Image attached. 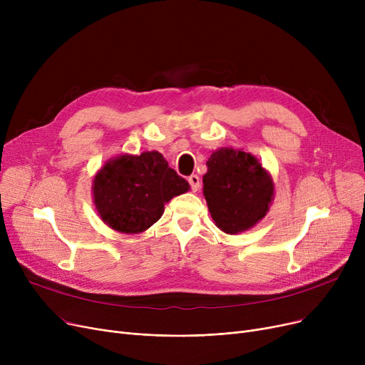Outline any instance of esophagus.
<instances>
[{
    "label": "esophagus",
    "instance_id": "esophagus-1",
    "mask_svg": "<svg viewBox=\"0 0 365 365\" xmlns=\"http://www.w3.org/2000/svg\"><path fill=\"white\" fill-rule=\"evenodd\" d=\"M187 182H189L190 189H192L194 192H197V190H198L200 186H201V180H200V178H198L197 175H190V176L187 178Z\"/></svg>",
    "mask_w": 365,
    "mask_h": 365
}]
</instances>
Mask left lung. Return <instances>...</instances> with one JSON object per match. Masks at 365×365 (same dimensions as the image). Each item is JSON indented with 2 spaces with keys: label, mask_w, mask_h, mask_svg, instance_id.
<instances>
[{
  "label": "left lung",
  "mask_w": 365,
  "mask_h": 365,
  "mask_svg": "<svg viewBox=\"0 0 365 365\" xmlns=\"http://www.w3.org/2000/svg\"><path fill=\"white\" fill-rule=\"evenodd\" d=\"M202 178L204 197L213 220L226 234L256 225L267 212L274 183L250 153L225 148L213 152Z\"/></svg>",
  "instance_id": "obj_1"
}]
</instances>
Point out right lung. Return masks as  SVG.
<instances>
[{
	"mask_svg": "<svg viewBox=\"0 0 365 365\" xmlns=\"http://www.w3.org/2000/svg\"><path fill=\"white\" fill-rule=\"evenodd\" d=\"M187 189L189 183L157 150L106 163L93 183L94 204L102 220L124 234L146 231L160 220L165 202Z\"/></svg>",
	"mask_w": 365,
	"mask_h": 365,
	"instance_id": "1",
	"label": "right lung"
}]
</instances>
